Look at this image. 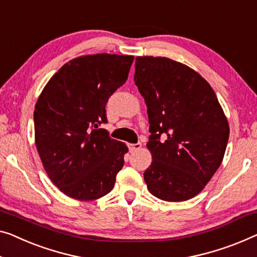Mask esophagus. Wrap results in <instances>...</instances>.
Here are the masks:
<instances>
[{
  "instance_id": "esophagus-1",
  "label": "esophagus",
  "mask_w": 257,
  "mask_h": 257,
  "mask_svg": "<svg viewBox=\"0 0 257 257\" xmlns=\"http://www.w3.org/2000/svg\"><path fill=\"white\" fill-rule=\"evenodd\" d=\"M142 148V144L141 143H135V144H128V149L130 152H134V151H137L140 150Z\"/></svg>"
}]
</instances>
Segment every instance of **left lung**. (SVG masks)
Masks as SVG:
<instances>
[{"label":"left lung","instance_id":"8db88e82","mask_svg":"<svg viewBox=\"0 0 257 257\" xmlns=\"http://www.w3.org/2000/svg\"><path fill=\"white\" fill-rule=\"evenodd\" d=\"M134 80L150 123L149 191L168 202L196 196L220 166L228 141L216 93L198 72L167 57L137 56Z\"/></svg>","mask_w":257,"mask_h":257}]
</instances>
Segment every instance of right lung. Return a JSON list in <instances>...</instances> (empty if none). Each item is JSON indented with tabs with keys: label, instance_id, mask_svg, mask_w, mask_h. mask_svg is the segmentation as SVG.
I'll list each match as a JSON object with an SVG mask.
<instances>
[{
	"label": "right lung",
	"instance_id": "obj_1",
	"mask_svg": "<svg viewBox=\"0 0 257 257\" xmlns=\"http://www.w3.org/2000/svg\"><path fill=\"white\" fill-rule=\"evenodd\" d=\"M134 56L85 55L49 79L34 108V136L46 173L67 196L92 201L113 189L124 143L109 137L106 104L128 78Z\"/></svg>",
	"mask_w": 257,
	"mask_h": 257
}]
</instances>
